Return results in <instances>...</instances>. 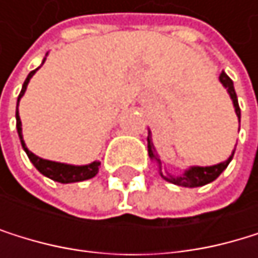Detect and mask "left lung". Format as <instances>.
I'll list each match as a JSON object with an SVG mask.
<instances>
[{
	"instance_id": "8db88e82",
	"label": "left lung",
	"mask_w": 258,
	"mask_h": 258,
	"mask_svg": "<svg viewBox=\"0 0 258 258\" xmlns=\"http://www.w3.org/2000/svg\"><path fill=\"white\" fill-rule=\"evenodd\" d=\"M220 82L224 85V88H227V93L231 94V99H232L234 106H235V113H237L238 120H240V106H238V99H237V94H235V90H234L232 80L229 79V76H227L226 73H221L220 74ZM148 155H150L152 159H155L158 162V165L161 168V159L158 158V155L155 152V148H153V144H152L150 138H148ZM232 156H234V153H232ZM232 156L227 159V161H224L221 164H217V165H212V167H192L184 175L176 176V178H173V176H168L167 178L162 173L161 175H162L164 179L170 181V182H173L176 185H182V187H200V185H204L207 182H212L214 179H217L221 175V172L224 170V168L229 165Z\"/></svg>"
}]
</instances>
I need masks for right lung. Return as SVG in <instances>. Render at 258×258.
<instances>
[{
	"label": "right lung",
	"mask_w": 258,
	"mask_h": 258,
	"mask_svg": "<svg viewBox=\"0 0 258 258\" xmlns=\"http://www.w3.org/2000/svg\"><path fill=\"white\" fill-rule=\"evenodd\" d=\"M44 61V60H43ZM38 69V68H37ZM37 69H34V71L29 73L27 79L24 80L23 83V88H21V93L18 96V102L20 99L23 97L24 91H26V88H27V83L29 80H31V77L35 74ZM17 130H18V136H20V141H21V145L24 148V152L27 153L29 159L32 161V164L37 167V170L40 173H43L44 176L47 178H51L57 182H79V181H85V179H90L93 176L97 175L99 172V165L100 162H93L90 165H68V164H60V162H54V161H46V159H41L38 158L37 155H34L32 152H29L27 150V147L23 141V135H21V120H20V116H18V108H17Z\"/></svg>",
	"instance_id": "obj_1"
}]
</instances>
